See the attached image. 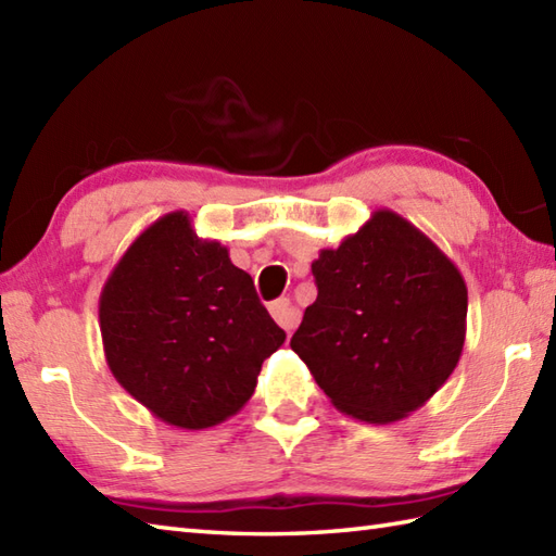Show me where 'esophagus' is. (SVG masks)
I'll use <instances>...</instances> for the list:
<instances>
[{
  "mask_svg": "<svg viewBox=\"0 0 556 556\" xmlns=\"http://www.w3.org/2000/svg\"><path fill=\"white\" fill-rule=\"evenodd\" d=\"M269 313H271V317H275V320L279 323V327H285L289 334H291L293 329H296L299 323H301V311H299L296 305H293L289 299H279V301L271 303V305H269Z\"/></svg>",
  "mask_w": 556,
  "mask_h": 556,
  "instance_id": "obj_1",
  "label": "esophagus"
}]
</instances>
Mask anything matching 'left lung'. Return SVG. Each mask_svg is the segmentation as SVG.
<instances>
[{"instance_id": "obj_1", "label": "left lung", "mask_w": 556, "mask_h": 556, "mask_svg": "<svg viewBox=\"0 0 556 556\" xmlns=\"http://www.w3.org/2000/svg\"><path fill=\"white\" fill-rule=\"evenodd\" d=\"M317 299L291 349L346 416L387 425L418 410L454 372L468 289L418 227L377 210L313 263Z\"/></svg>"}]
</instances>
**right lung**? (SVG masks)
<instances>
[{"label":"right lung","instance_id":"add662e5","mask_svg":"<svg viewBox=\"0 0 556 556\" xmlns=\"http://www.w3.org/2000/svg\"><path fill=\"white\" fill-rule=\"evenodd\" d=\"M100 332L116 382L181 430L236 416L287 339L251 275L219 241L198 239L184 210L152 222L116 263L100 293Z\"/></svg>","mask_w":556,"mask_h":556}]
</instances>
